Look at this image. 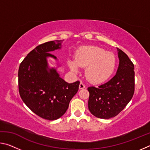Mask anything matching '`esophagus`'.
I'll use <instances>...</instances> for the list:
<instances>
[{
    "label": "esophagus",
    "mask_w": 150,
    "mask_h": 150,
    "mask_svg": "<svg viewBox=\"0 0 150 150\" xmlns=\"http://www.w3.org/2000/svg\"><path fill=\"white\" fill-rule=\"evenodd\" d=\"M85 88V85L83 84V83H81L79 84V89H83V88Z\"/></svg>",
    "instance_id": "obj_1"
}]
</instances>
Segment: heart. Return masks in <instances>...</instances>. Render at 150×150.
Segmentation results:
<instances>
[{"instance_id": "1", "label": "heart", "mask_w": 150, "mask_h": 150, "mask_svg": "<svg viewBox=\"0 0 150 150\" xmlns=\"http://www.w3.org/2000/svg\"><path fill=\"white\" fill-rule=\"evenodd\" d=\"M72 71L77 73L80 67H86L85 77L91 83H98L107 80L115 71L116 58L113 54L100 47H82L75 55V59L68 60Z\"/></svg>"}]
</instances>
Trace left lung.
Listing matches in <instances>:
<instances>
[{
    "instance_id": "left-lung-1",
    "label": "left lung",
    "mask_w": 150,
    "mask_h": 150,
    "mask_svg": "<svg viewBox=\"0 0 150 150\" xmlns=\"http://www.w3.org/2000/svg\"><path fill=\"white\" fill-rule=\"evenodd\" d=\"M116 74L98 87H88V110L96 117L109 119L117 116L132 98L135 89L134 65L125 53L118 49Z\"/></svg>"
}]
</instances>
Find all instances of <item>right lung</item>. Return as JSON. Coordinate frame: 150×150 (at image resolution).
Instances as JSON below:
<instances>
[{"label":"right lung","mask_w":150,"mask_h":150,"mask_svg":"<svg viewBox=\"0 0 150 150\" xmlns=\"http://www.w3.org/2000/svg\"><path fill=\"white\" fill-rule=\"evenodd\" d=\"M62 41L38 45L24 58L18 69L20 97L33 112L45 120H57L64 115L80 83L79 81L65 82L56 69L48 67L47 57L56 59L49 52L60 49Z\"/></svg>","instance_id":"1"}]
</instances>
